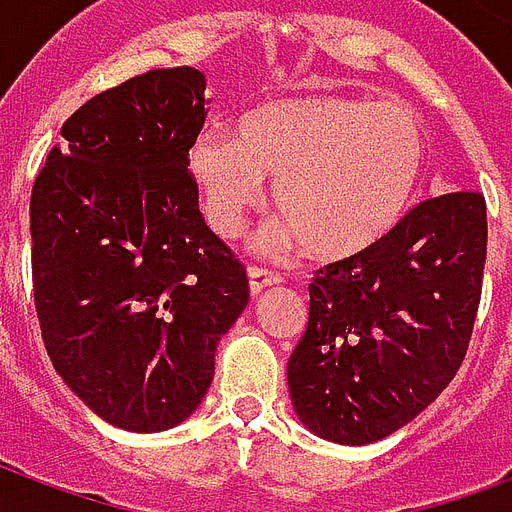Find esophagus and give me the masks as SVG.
<instances>
[{"instance_id": "esophagus-1", "label": "esophagus", "mask_w": 512, "mask_h": 512, "mask_svg": "<svg viewBox=\"0 0 512 512\" xmlns=\"http://www.w3.org/2000/svg\"><path fill=\"white\" fill-rule=\"evenodd\" d=\"M281 284V276L273 271H265V268H249V292L252 295H260L265 287H276Z\"/></svg>"}]
</instances>
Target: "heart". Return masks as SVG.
Wrapping results in <instances>:
<instances>
[{"label":"heart","instance_id":"heart-1","mask_svg":"<svg viewBox=\"0 0 512 512\" xmlns=\"http://www.w3.org/2000/svg\"><path fill=\"white\" fill-rule=\"evenodd\" d=\"M425 162L428 132L412 108L348 95L271 100L241 116L236 138L204 132L188 151L212 231L239 236L271 180L287 220L281 239L319 260H348L388 239Z\"/></svg>","mask_w":512,"mask_h":512}]
</instances>
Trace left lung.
Wrapping results in <instances>:
<instances>
[{
	"instance_id": "8db88e82",
	"label": "left lung",
	"mask_w": 512,
	"mask_h": 512,
	"mask_svg": "<svg viewBox=\"0 0 512 512\" xmlns=\"http://www.w3.org/2000/svg\"><path fill=\"white\" fill-rule=\"evenodd\" d=\"M486 233L484 196L452 191L417 204L369 252L316 273L287 364L305 428L374 444L436 401L468 353Z\"/></svg>"
}]
</instances>
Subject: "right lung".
<instances>
[{"instance_id":"1","label":"right lung","mask_w":512,"mask_h":512,"mask_svg":"<svg viewBox=\"0 0 512 512\" xmlns=\"http://www.w3.org/2000/svg\"><path fill=\"white\" fill-rule=\"evenodd\" d=\"M204 90V74L180 66L100 92L68 116L31 191L44 348L92 412L132 433L191 417L249 300L188 172Z\"/></svg>"}]
</instances>
